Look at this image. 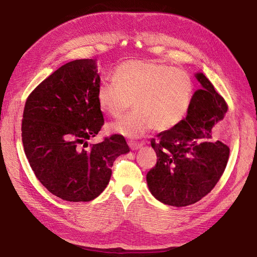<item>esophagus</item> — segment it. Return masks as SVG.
I'll use <instances>...</instances> for the list:
<instances>
[{
    "label": "esophagus",
    "mask_w": 257,
    "mask_h": 257,
    "mask_svg": "<svg viewBox=\"0 0 257 257\" xmlns=\"http://www.w3.org/2000/svg\"><path fill=\"white\" fill-rule=\"evenodd\" d=\"M141 146H143V145L139 144V143H133V141H129V147H130V148H132L133 150L139 149Z\"/></svg>",
    "instance_id": "esophagus-1"
}]
</instances>
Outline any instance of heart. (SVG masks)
<instances>
[{"instance_id": "heart-1", "label": "heart", "mask_w": 257, "mask_h": 257, "mask_svg": "<svg viewBox=\"0 0 257 257\" xmlns=\"http://www.w3.org/2000/svg\"><path fill=\"white\" fill-rule=\"evenodd\" d=\"M110 83L97 90L102 111L118 117L133 105L137 108L111 123L114 133L137 138L155 127L172 129L182 121L192 101L194 87L183 69L151 61H127L116 67Z\"/></svg>"}]
</instances>
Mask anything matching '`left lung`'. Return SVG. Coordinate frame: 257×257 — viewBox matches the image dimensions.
Returning <instances> with one entry per match:
<instances>
[{
  "mask_svg": "<svg viewBox=\"0 0 257 257\" xmlns=\"http://www.w3.org/2000/svg\"><path fill=\"white\" fill-rule=\"evenodd\" d=\"M196 90L188 114L177 127L151 139L156 166L147 173L150 192L162 203L187 206L210 193L224 172L230 148L211 138L212 128L224 118L227 103L203 74H196Z\"/></svg>",
  "mask_w": 257,
  "mask_h": 257,
  "instance_id": "1",
  "label": "left lung"
}]
</instances>
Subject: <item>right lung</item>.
I'll return each instance as SVG.
<instances>
[{
	"label": "right lung",
	"instance_id": "1",
	"mask_svg": "<svg viewBox=\"0 0 257 257\" xmlns=\"http://www.w3.org/2000/svg\"><path fill=\"white\" fill-rule=\"evenodd\" d=\"M99 86L94 59H76L43 80L25 101L22 141L26 158L40 182L65 201L97 198L110 180L113 161L129 152L120 135L87 144L105 123L97 101Z\"/></svg>",
	"mask_w": 257,
	"mask_h": 257
}]
</instances>
